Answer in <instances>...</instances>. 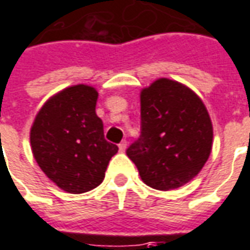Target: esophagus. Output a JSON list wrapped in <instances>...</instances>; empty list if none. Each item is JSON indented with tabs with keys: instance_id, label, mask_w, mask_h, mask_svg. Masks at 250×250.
I'll return each instance as SVG.
<instances>
[{
	"instance_id": "obj_1",
	"label": "esophagus",
	"mask_w": 250,
	"mask_h": 250,
	"mask_svg": "<svg viewBox=\"0 0 250 250\" xmlns=\"http://www.w3.org/2000/svg\"><path fill=\"white\" fill-rule=\"evenodd\" d=\"M125 149H127V142H125V141H122V142L119 143V150L123 153V151H125Z\"/></svg>"
}]
</instances>
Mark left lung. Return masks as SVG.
<instances>
[{
    "label": "left lung",
    "mask_w": 250,
    "mask_h": 250,
    "mask_svg": "<svg viewBox=\"0 0 250 250\" xmlns=\"http://www.w3.org/2000/svg\"><path fill=\"white\" fill-rule=\"evenodd\" d=\"M207 108L186 85L160 78L141 92V137L127 149L142 181L158 191L184 186L212 147Z\"/></svg>",
    "instance_id": "8db88e82"
}]
</instances>
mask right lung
Listing matches in <instances>:
<instances>
[{
	"mask_svg": "<svg viewBox=\"0 0 250 250\" xmlns=\"http://www.w3.org/2000/svg\"><path fill=\"white\" fill-rule=\"evenodd\" d=\"M99 93L89 85H74L50 97L31 127V149L48 179L69 193L99 187L118 146L104 138L96 115Z\"/></svg>",
	"mask_w": 250,
	"mask_h": 250,
	"instance_id": "1",
	"label": "right lung"
}]
</instances>
